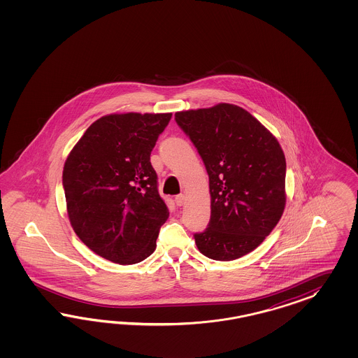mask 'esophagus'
Returning <instances> with one entry per match:
<instances>
[{
  "label": "esophagus",
  "mask_w": 358,
  "mask_h": 358,
  "mask_svg": "<svg viewBox=\"0 0 358 358\" xmlns=\"http://www.w3.org/2000/svg\"><path fill=\"white\" fill-rule=\"evenodd\" d=\"M174 202H176V205H177V206H182V205L185 203V195H176V198H174Z\"/></svg>",
  "instance_id": "esophagus-1"
}]
</instances>
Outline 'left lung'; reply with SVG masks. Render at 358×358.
<instances>
[{"instance_id": "1", "label": "left lung", "mask_w": 358, "mask_h": 358, "mask_svg": "<svg viewBox=\"0 0 358 358\" xmlns=\"http://www.w3.org/2000/svg\"><path fill=\"white\" fill-rule=\"evenodd\" d=\"M177 124L201 155L211 195L208 227L195 244L208 259L232 261L256 250L280 222L286 160L275 136L232 103L177 111Z\"/></svg>"}]
</instances>
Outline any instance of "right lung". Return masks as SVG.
I'll use <instances>...</instances> for the list:
<instances>
[{
  "label": "right lung",
  "instance_id": "add662e5",
  "mask_svg": "<svg viewBox=\"0 0 358 358\" xmlns=\"http://www.w3.org/2000/svg\"><path fill=\"white\" fill-rule=\"evenodd\" d=\"M172 113L108 114L92 123L63 169L71 226L89 250L132 265L156 250L169 210L151 152Z\"/></svg>",
  "mask_w": 358,
  "mask_h": 358
}]
</instances>
